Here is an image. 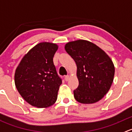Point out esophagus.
Listing matches in <instances>:
<instances>
[{
	"instance_id": "esophagus-1",
	"label": "esophagus",
	"mask_w": 132,
	"mask_h": 132,
	"mask_svg": "<svg viewBox=\"0 0 132 132\" xmlns=\"http://www.w3.org/2000/svg\"><path fill=\"white\" fill-rule=\"evenodd\" d=\"M65 80L66 81H68L69 80V76H66L65 77Z\"/></svg>"
}]
</instances>
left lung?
<instances>
[{
  "label": "left lung",
  "mask_w": 132,
  "mask_h": 132,
  "mask_svg": "<svg viewBox=\"0 0 132 132\" xmlns=\"http://www.w3.org/2000/svg\"><path fill=\"white\" fill-rule=\"evenodd\" d=\"M65 51L75 61L79 86L74 98L81 104H93L101 100L111 88L114 76V63L106 53L88 40L69 42Z\"/></svg>",
  "instance_id": "left-lung-1"
}]
</instances>
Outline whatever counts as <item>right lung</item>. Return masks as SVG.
I'll return each mask as SVG.
<instances>
[{"instance_id":"obj_1","label":"right lung","mask_w":132,"mask_h":132,"mask_svg":"<svg viewBox=\"0 0 132 132\" xmlns=\"http://www.w3.org/2000/svg\"><path fill=\"white\" fill-rule=\"evenodd\" d=\"M56 44L43 42L23 57L15 70L14 82L20 95L30 105L46 108L56 102L62 81L53 63Z\"/></svg>"}]
</instances>
